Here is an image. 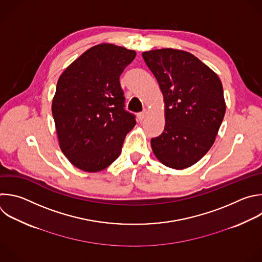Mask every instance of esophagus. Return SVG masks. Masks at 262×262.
I'll return each mask as SVG.
<instances>
[{
	"mask_svg": "<svg viewBox=\"0 0 262 262\" xmlns=\"http://www.w3.org/2000/svg\"><path fill=\"white\" fill-rule=\"evenodd\" d=\"M145 117H146V112H142V113H139L138 114V120L141 122V121H143L144 119H145Z\"/></svg>",
	"mask_w": 262,
	"mask_h": 262,
	"instance_id": "obj_1",
	"label": "esophagus"
}]
</instances>
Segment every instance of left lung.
<instances>
[{"label": "left lung", "instance_id": "obj_1", "mask_svg": "<svg viewBox=\"0 0 262 262\" xmlns=\"http://www.w3.org/2000/svg\"><path fill=\"white\" fill-rule=\"evenodd\" d=\"M142 56L164 103V129L151 139L152 151L167 167L187 168L215 142L226 109L222 83L212 69L184 50L154 49Z\"/></svg>", "mask_w": 262, "mask_h": 262}]
</instances>
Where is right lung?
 <instances>
[{
  "label": "right lung",
  "instance_id": "obj_1",
  "mask_svg": "<svg viewBox=\"0 0 262 262\" xmlns=\"http://www.w3.org/2000/svg\"><path fill=\"white\" fill-rule=\"evenodd\" d=\"M136 51L111 43L93 46L61 73L52 100L60 150L81 170L97 172L113 163L136 125L126 112L119 77Z\"/></svg>",
  "mask_w": 262,
  "mask_h": 262
}]
</instances>
